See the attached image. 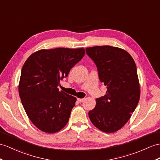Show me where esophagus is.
I'll return each instance as SVG.
<instances>
[{"mask_svg":"<svg viewBox=\"0 0 160 160\" xmlns=\"http://www.w3.org/2000/svg\"><path fill=\"white\" fill-rule=\"evenodd\" d=\"M77 100L79 101V102H83L85 101V98H77Z\"/></svg>","mask_w":160,"mask_h":160,"instance_id":"34e87169","label":"esophagus"}]
</instances>
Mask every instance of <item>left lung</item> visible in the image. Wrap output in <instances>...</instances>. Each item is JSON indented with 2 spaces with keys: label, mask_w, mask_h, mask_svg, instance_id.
Returning a JSON list of instances; mask_svg holds the SVG:
<instances>
[{
  "label": "left lung",
  "mask_w": 160,
  "mask_h": 160,
  "mask_svg": "<svg viewBox=\"0 0 160 160\" xmlns=\"http://www.w3.org/2000/svg\"><path fill=\"white\" fill-rule=\"evenodd\" d=\"M94 62L100 82L107 86L104 96L88 112L92 123L107 133L121 129L130 119L140 99V85L136 66L126 51L111 46L85 49Z\"/></svg>",
  "instance_id": "1"
}]
</instances>
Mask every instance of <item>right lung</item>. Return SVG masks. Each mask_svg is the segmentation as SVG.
Returning a JSON list of instances; mask_svg holds the SVG:
<instances>
[{
    "label": "right lung",
    "mask_w": 160,
    "mask_h": 160,
    "mask_svg": "<svg viewBox=\"0 0 160 160\" xmlns=\"http://www.w3.org/2000/svg\"><path fill=\"white\" fill-rule=\"evenodd\" d=\"M85 53L83 48L41 49L25 62L19 94L27 115L40 130L55 133L67 125L77 99L58 86Z\"/></svg>",
    "instance_id": "right-lung-1"
}]
</instances>
